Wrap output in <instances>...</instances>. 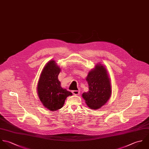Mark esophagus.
<instances>
[{
    "instance_id": "obj_1",
    "label": "esophagus",
    "mask_w": 149,
    "mask_h": 149,
    "mask_svg": "<svg viewBox=\"0 0 149 149\" xmlns=\"http://www.w3.org/2000/svg\"><path fill=\"white\" fill-rule=\"evenodd\" d=\"M72 94H73L74 95H79V94L80 91H78V90H73V91H72Z\"/></svg>"
}]
</instances>
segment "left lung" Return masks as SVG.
<instances>
[{
    "mask_svg": "<svg viewBox=\"0 0 149 149\" xmlns=\"http://www.w3.org/2000/svg\"><path fill=\"white\" fill-rule=\"evenodd\" d=\"M89 91L82 94V97L88 107L98 109L108 102L112 94L111 80L107 68L97 64L90 70L86 78Z\"/></svg>",
    "mask_w": 149,
    "mask_h": 149,
    "instance_id": "left-lung-1",
    "label": "left lung"
}]
</instances>
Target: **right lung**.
<instances>
[{"instance_id": "right-lung-1", "label": "right lung", "mask_w": 149, "mask_h": 149, "mask_svg": "<svg viewBox=\"0 0 149 149\" xmlns=\"http://www.w3.org/2000/svg\"><path fill=\"white\" fill-rule=\"evenodd\" d=\"M61 69L54 60L48 61L40 74L37 87L38 98L42 105L51 111L63 107L65 99L72 93L61 87L58 75Z\"/></svg>"}]
</instances>
